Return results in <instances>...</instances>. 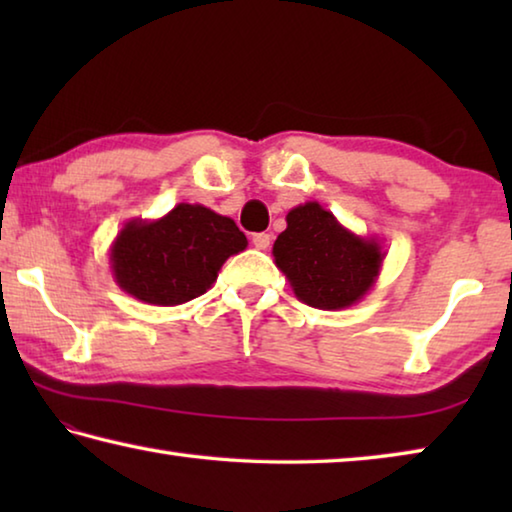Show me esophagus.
Instances as JSON below:
<instances>
[{"mask_svg":"<svg viewBox=\"0 0 512 512\" xmlns=\"http://www.w3.org/2000/svg\"><path fill=\"white\" fill-rule=\"evenodd\" d=\"M253 246L257 250H266L271 246V235H268V232H257V235H253Z\"/></svg>","mask_w":512,"mask_h":512,"instance_id":"esophagus-1","label":"esophagus"}]
</instances>
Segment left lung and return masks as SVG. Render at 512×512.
Returning a JSON list of instances; mask_svg holds the SVG:
<instances>
[{
  "mask_svg": "<svg viewBox=\"0 0 512 512\" xmlns=\"http://www.w3.org/2000/svg\"><path fill=\"white\" fill-rule=\"evenodd\" d=\"M273 257L300 302L336 311L357 305L375 287L386 253L375 237L357 235L309 201L289 210Z\"/></svg>",
  "mask_w": 512,
  "mask_h": 512,
  "instance_id": "obj_1",
  "label": "left lung"
}]
</instances>
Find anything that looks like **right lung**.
<instances>
[{
    "label": "right lung",
    "instance_id": "add662e5",
    "mask_svg": "<svg viewBox=\"0 0 512 512\" xmlns=\"http://www.w3.org/2000/svg\"><path fill=\"white\" fill-rule=\"evenodd\" d=\"M248 239L230 216L178 203L160 219H131L110 246V271L121 291L155 307H176L212 287L225 259Z\"/></svg>",
    "mask_w": 512,
    "mask_h": 512
}]
</instances>
